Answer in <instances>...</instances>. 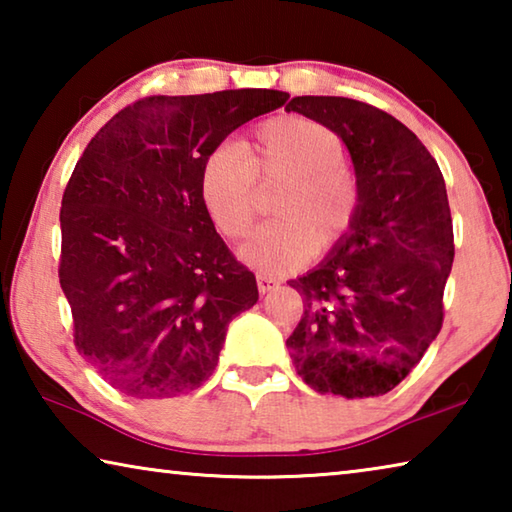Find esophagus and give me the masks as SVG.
I'll list each match as a JSON object with an SVG mask.
<instances>
[{"label":"esophagus","mask_w":512,"mask_h":512,"mask_svg":"<svg viewBox=\"0 0 512 512\" xmlns=\"http://www.w3.org/2000/svg\"><path fill=\"white\" fill-rule=\"evenodd\" d=\"M280 287V282L277 280H273V277H268V275H257V289H259V293H268V291H273V289H277Z\"/></svg>","instance_id":"34e87169"}]
</instances>
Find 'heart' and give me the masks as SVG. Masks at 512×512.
Returning a JSON list of instances; mask_svg holds the SVG:
<instances>
[{
	"instance_id": "obj_1",
	"label": "heart",
	"mask_w": 512,
	"mask_h": 512,
	"mask_svg": "<svg viewBox=\"0 0 512 512\" xmlns=\"http://www.w3.org/2000/svg\"><path fill=\"white\" fill-rule=\"evenodd\" d=\"M257 183H282L271 201L277 219L255 230L239 255L268 277L298 271L316 246L334 248L361 210V187L345 164L341 137L309 117H273L255 128L246 149L225 142L205 155L198 196L223 237L241 239L250 230Z\"/></svg>"
}]
</instances>
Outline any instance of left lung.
Wrapping results in <instances>:
<instances>
[{"mask_svg": "<svg viewBox=\"0 0 512 512\" xmlns=\"http://www.w3.org/2000/svg\"><path fill=\"white\" fill-rule=\"evenodd\" d=\"M291 110L332 128L348 146L361 210L348 237L289 282L305 314L287 348L318 393L384 395L418 366L443 327L454 262L445 178L415 133L370 103L296 97Z\"/></svg>", "mask_w": 512, "mask_h": 512, "instance_id": "obj_1", "label": "left lung"}]
</instances>
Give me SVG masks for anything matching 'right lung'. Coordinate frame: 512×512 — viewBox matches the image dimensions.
Listing matches in <instances>:
<instances>
[{"label": "right lung", "instance_id": "obj_1", "mask_svg": "<svg viewBox=\"0 0 512 512\" xmlns=\"http://www.w3.org/2000/svg\"><path fill=\"white\" fill-rule=\"evenodd\" d=\"M277 90L146 97L85 146L60 207L58 277L81 357L124 395L203 386L230 320L257 302L198 196V171L235 128L287 103Z\"/></svg>", "mask_w": 512, "mask_h": 512}]
</instances>
